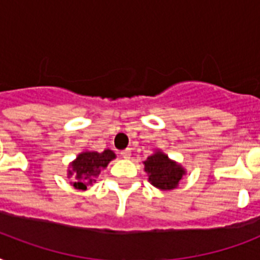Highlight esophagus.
<instances>
[{"label": "esophagus", "instance_id": "obj_1", "mask_svg": "<svg viewBox=\"0 0 260 260\" xmlns=\"http://www.w3.org/2000/svg\"><path fill=\"white\" fill-rule=\"evenodd\" d=\"M120 154H121V156L124 159H128L131 156V150H129V148H126V150H122Z\"/></svg>", "mask_w": 260, "mask_h": 260}]
</instances>
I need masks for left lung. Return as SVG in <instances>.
<instances>
[{
	"label": "left lung",
	"mask_w": 260,
	"mask_h": 260,
	"mask_svg": "<svg viewBox=\"0 0 260 260\" xmlns=\"http://www.w3.org/2000/svg\"><path fill=\"white\" fill-rule=\"evenodd\" d=\"M144 169L148 173V181L163 190L174 189L185 174L183 169L162 152L151 155L144 162Z\"/></svg>",
	"instance_id": "1"
}]
</instances>
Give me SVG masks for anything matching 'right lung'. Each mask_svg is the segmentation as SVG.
I'll list each match as a JSON object with an SVG mask.
<instances>
[{"mask_svg": "<svg viewBox=\"0 0 260 260\" xmlns=\"http://www.w3.org/2000/svg\"><path fill=\"white\" fill-rule=\"evenodd\" d=\"M116 158L113 151L105 150L104 152H82L78 155L75 162H73V169L69 171V175L75 178L74 186L77 189H86L91 185L94 178L98 177L102 169L108 166L112 159Z\"/></svg>", "mask_w": 260, "mask_h": 260, "instance_id": "obj_1", "label": "right lung"}]
</instances>
